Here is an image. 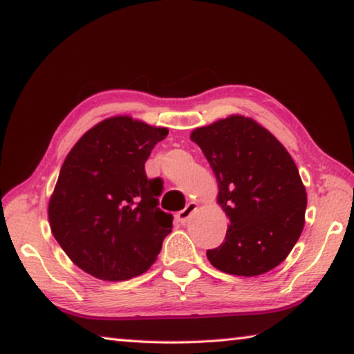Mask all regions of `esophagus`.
<instances>
[{"label": "esophagus", "mask_w": 354, "mask_h": 354, "mask_svg": "<svg viewBox=\"0 0 354 354\" xmlns=\"http://www.w3.org/2000/svg\"><path fill=\"white\" fill-rule=\"evenodd\" d=\"M195 209H196V205H195V203H189V205L185 206V207L183 209V211H179V212L176 214V218H178L179 223H183V225H184L185 221H187V218H189L190 215H192V212L195 211Z\"/></svg>", "instance_id": "34e87169"}]
</instances>
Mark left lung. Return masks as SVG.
<instances>
[{
	"instance_id": "obj_1",
	"label": "left lung",
	"mask_w": 354,
	"mask_h": 354,
	"mask_svg": "<svg viewBox=\"0 0 354 354\" xmlns=\"http://www.w3.org/2000/svg\"><path fill=\"white\" fill-rule=\"evenodd\" d=\"M190 139L217 178V203L230 218L225 242L207 250L209 262L239 277L270 272L304 226L306 189L292 156L272 133L242 115L196 128Z\"/></svg>"
}]
</instances>
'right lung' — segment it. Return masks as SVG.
Masks as SVG:
<instances>
[{
	"instance_id": "right-lung-1",
	"label": "right lung",
	"mask_w": 354,
	"mask_h": 354,
	"mask_svg": "<svg viewBox=\"0 0 354 354\" xmlns=\"http://www.w3.org/2000/svg\"><path fill=\"white\" fill-rule=\"evenodd\" d=\"M169 129L112 117L88 129L65 158L48 217L57 243L77 267L103 281L145 273L173 227L159 209L160 179L145 162Z\"/></svg>"
}]
</instances>
